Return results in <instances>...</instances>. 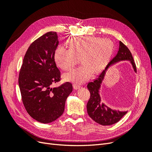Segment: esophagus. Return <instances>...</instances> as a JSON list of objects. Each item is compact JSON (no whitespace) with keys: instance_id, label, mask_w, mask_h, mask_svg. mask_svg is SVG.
<instances>
[{"instance_id":"obj_1","label":"esophagus","mask_w":152,"mask_h":152,"mask_svg":"<svg viewBox=\"0 0 152 152\" xmlns=\"http://www.w3.org/2000/svg\"><path fill=\"white\" fill-rule=\"evenodd\" d=\"M73 89H74L75 90H77L78 89H79L80 87V86L79 85V84H73Z\"/></svg>"}]
</instances>
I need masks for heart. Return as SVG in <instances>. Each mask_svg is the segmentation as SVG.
<instances>
[{
    "label": "heart",
    "instance_id": "heart-1",
    "mask_svg": "<svg viewBox=\"0 0 152 152\" xmlns=\"http://www.w3.org/2000/svg\"><path fill=\"white\" fill-rule=\"evenodd\" d=\"M68 49H56L54 59L65 71L70 70L80 60L82 66L64 75L66 80L82 83L93 75L102 72L113 51L112 41L96 37H75L67 41Z\"/></svg>",
    "mask_w": 152,
    "mask_h": 152
}]
</instances>
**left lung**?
I'll return each mask as SVG.
<instances>
[{
  "label": "left lung",
  "mask_w": 152,
  "mask_h": 152,
  "mask_svg": "<svg viewBox=\"0 0 152 152\" xmlns=\"http://www.w3.org/2000/svg\"><path fill=\"white\" fill-rule=\"evenodd\" d=\"M124 60L129 61L134 72H136V64L131 51L126 45L120 41L118 50L116 56L110 61L107 67L97 79L87 84V89H89L91 94L90 98L87 104V113L94 121L102 126L112 125L118 122L127 112L112 110L108 107L107 105L102 103L99 94L101 84H102L107 69L110 66L115 63Z\"/></svg>",
  "instance_id": "1"
}]
</instances>
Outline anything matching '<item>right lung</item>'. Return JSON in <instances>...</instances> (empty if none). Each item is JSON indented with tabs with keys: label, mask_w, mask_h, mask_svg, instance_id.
Listing matches in <instances>:
<instances>
[{
	"label": "right lung",
	"mask_w": 152,
	"mask_h": 152,
	"mask_svg": "<svg viewBox=\"0 0 152 152\" xmlns=\"http://www.w3.org/2000/svg\"><path fill=\"white\" fill-rule=\"evenodd\" d=\"M59 41L56 32L49 31L30 45L19 74L22 101L26 112L37 121L47 124L56 121L65 110V102L72 92L70 82L53 87L61 79L54 61Z\"/></svg>",
	"instance_id": "add662e5"
}]
</instances>
